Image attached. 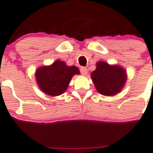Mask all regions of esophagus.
I'll return each mask as SVG.
<instances>
[{"label": "esophagus", "mask_w": 153, "mask_h": 153, "mask_svg": "<svg viewBox=\"0 0 153 153\" xmlns=\"http://www.w3.org/2000/svg\"><path fill=\"white\" fill-rule=\"evenodd\" d=\"M80 71H81V74H82V75H86L87 73H88V70H87L86 68H80Z\"/></svg>", "instance_id": "34e87169"}]
</instances>
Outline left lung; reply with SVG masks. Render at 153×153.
Instances as JSON below:
<instances>
[{"mask_svg": "<svg viewBox=\"0 0 153 153\" xmlns=\"http://www.w3.org/2000/svg\"><path fill=\"white\" fill-rule=\"evenodd\" d=\"M126 70L118 65H109L98 61L96 68L91 74V79L96 90L100 94L113 96L122 90L127 81Z\"/></svg>", "mask_w": 153, "mask_h": 153, "instance_id": "left-lung-1", "label": "left lung"}]
</instances>
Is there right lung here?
Returning a JSON list of instances; mask_svg holds the SVG:
<instances>
[{"mask_svg":"<svg viewBox=\"0 0 153 153\" xmlns=\"http://www.w3.org/2000/svg\"><path fill=\"white\" fill-rule=\"evenodd\" d=\"M79 74V68L73 65L68 66L64 61L57 60L52 65L38 68L35 76L42 92L48 96H57L67 90L74 74Z\"/></svg>","mask_w":153,"mask_h":153,"instance_id":"1","label":"right lung"}]
</instances>
